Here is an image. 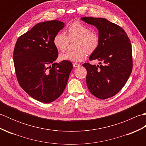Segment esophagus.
<instances>
[{
    "instance_id": "34e87169",
    "label": "esophagus",
    "mask_w": 146,
    "mask_h": 146,
    "mask_svg": "<svg viewBox=\"0 0 146 146\" xmlns=\"http://www.w3.org/2000/svg\"><path fill=\"white\" fill-rule=\"evenodd\" d=\"M73 66L74 68H78L79 66H80V64L78 63H73Z\"/></svg>"
}]
</instances>
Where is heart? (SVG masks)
Wrapping results in <instances>:
<instances>
[{
	"label": "heart",
	"mask_w": 146,
	"mask_h": 146,
	"mask_svg": "<svg viewBox=\"0 0 146 146\" xmlns=\"http://www.w3.org/2000/svg\"><path fill=\"white\" fill-rule=\"evenodd\" d=\"M73 51H68L60 55L61 61L79 62L83 60L86 52L91 54L97 49L100 43V37L94 31H90L88 27L76 21L71 23L66 28V35L59 32L54 37L53 44L58 50L64 51L70 41H73Z\"/></svg>",
	"instance_id": "1"
}]
</instances>
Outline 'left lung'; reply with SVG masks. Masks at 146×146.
<instances>
[{"instance_id":"left-lung-1","label":"left lung","mask_w":146,"mask_h":146,"mask_svg":"<svg viewBox=\"0 0 146 146\" xmlns=\"http://www.w3.org/2000/svg\"><path fill=\"white\" fill-rule=\"evenodd\" d=\"M81 20L96 27L100 37L98 48L89 57L90 60H97L100 66L83 64L87 71L86 85L97 98H110L123 87L132 72L130 39L122 27L105 18L84 17Z\"/></svg>"}]
</instances>
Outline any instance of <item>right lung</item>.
Returning a JSON list of instances; mask_svg holds the SVG:
<instances>
[{
    "mask_svg": "<svg viewBox=\"0 0 146 146\" xmlns=\"http://www.w3.org/2000/svg\"><path fill=\"white\" fill-rule=\"evenodd\" d=\"M64 23L53 20L36 24L18 38L13 60L20 86L32 98L51 103L63 94L73 69L70 61L54 63L58 49L54 36Z\"/></svg>",
    "mask_w": 146,
    "mask_h": 146,
    "instance_id": "right-lung-1",
    "label": "right lung"
}]
</instances>
